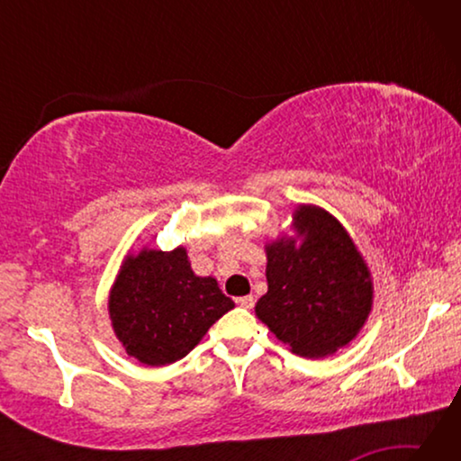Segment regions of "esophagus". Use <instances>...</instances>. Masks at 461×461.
Segmentation results:
<instances>
[{
  "label": "esophagus",
  "instance_id": "esophagus-1",
  "mask_svg": "<svg viewBox=\"0 0 461 461\" xmlns=\"http://www.w3.org/2000/svg\"><path fill=\"white\" fill-rule=\"evenodd\" d=\"M240 307H244V309H252L254 307V296L252 294H246V296H240V299L236 301Z\"/></svg>",
  "mask_w": 461,
  "mask_h": 461
}]
</instances>
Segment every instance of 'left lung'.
Wrapping results in <instances>:
<instances>
[{"mask_svg": "<svg viewBox=\"0 0 461 461\" xmlns=\"http://www.w3.org/2000/svg\"><path fill=\"white\" fill-rule=\"evenodd\" d=\"M293 233L268 241V291L256 317L303 357H325L352 341L374 303L368 264L348 230L323 207L301 203Z\"/></svg>", "mask_w": 461, "mask_h": 461, "instance_id": "1", "label": "left lung"}]
</instances>
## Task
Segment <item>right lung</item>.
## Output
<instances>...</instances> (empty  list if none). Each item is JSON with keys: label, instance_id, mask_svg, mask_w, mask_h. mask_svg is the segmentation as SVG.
<instances>
[{"label": "right lung", "instance_id": "right-lung-1", "mask_svg": "<svg viewBox=\"0 0 461 461\" xmlns=\"http://www.w3.org/2000/svg\"><path fill=\"white\" fill-rule=\"evenodd\" d=\"M230 309L233 301L213 276L194 275L183 246L130 252L107 299L115 338L146 366L181 360Z\"/></svg>", "mask_w": 461, "mask_h": 461}]
</instances>
